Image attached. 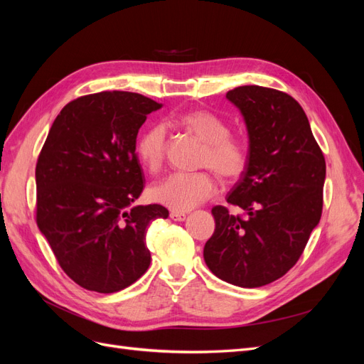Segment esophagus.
<instances>
[{
    "label": "esophagus",
    "mask_w": 364,
    "mask_h": 364,
    "mask_svg": "<svg viewBox=\"0 0 364 364\" xmlns=\"http://www.w3.org/2000/svg\"><path fill=\"white\" fill-rule=\"evenodd\" d=\"M170 218L174 220V222H183V220L186 218V214L185 213H178V211H171Z\"/></svg>",
    "instance_id": "esophagus-1"
}]
</instances>
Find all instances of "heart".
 <instances>
[{
	"mask_svg": "<svg viewBox=\"0 0 364 364\" xmlns=\"http://www.w3.org/2000/svg\"><path fill=\"white\" fill-rule=\"evenodd\" d=\"M178 121L186 132L205 142L202 167L213 168L226 181L238 179L246 171L249 146L241 136L230 134L226 119L209 111H191L181 115ZM136 153L149 171H159L167 155V129L155 124L142 132L136 141ZM215 190V181L208 171L171 173L153 183L149 196L153 202L185 213L208 200Z\"/></svg>",
	"mask_w": 364,
	"mask_h": 364,
	"instance_id": "obj_1",
	"label": "heart"
}]
</instances>
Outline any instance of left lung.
I'll return each mask as SVG.
<instances>
[{
	"mask_svg": "<svg viewBox=\"0 0 364 364\" xmlns=\"http://www.w3.org/2000/svg\"><path fill=\"white\" fill-rule=\"evenodd\" d=\"M226 97L245 117L249 164L226 197L245 215L213 208L203 258L215 277L245 289L284 277L322 217L326 165L302 106L278 90L238 86Z\"/></svg>",
	"mask_w": 364,
	"mask_h": 364,
	"instance_id": "obj_1",
	"label": "left lung"
}]
</instances>
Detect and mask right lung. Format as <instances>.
<instances>
[{
    "instance_id": "add662e5",
    "label": "right lung",
    "mask_w": 364,
    "mask_h": 364,
    "mask_svg": "<svg viewBox=\"0 0 364 364\" xmlns=\"http://www.w3.org/2000/svg\"><path fill=\"white\" fill-rule=\"evenodd\" d=\"M161 105L105 91L75 98L54 119L36 162V223L80 287L115 293L150 266L147 226L162 205L134 206L144 190L136 136Z\"/></svg>"
}]
</instances>
